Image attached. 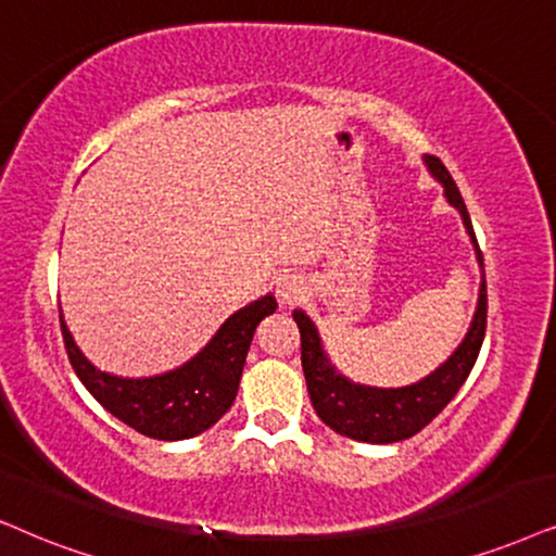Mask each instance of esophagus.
<instances>
[{
    "instance_id": "obj_1",
    "label": "esophagus",
    "mask_w": 556,
    "mask_h": 556,
    "mask_svg": "<svg viewBox=\"0 0 556 556\" xmlns=\"http://www.w3.org/2000/svg\"><path fill=\"white\" fill-rule=\"evenodd\" d=\"M302 292H305V279L300 274H282L277 279V294L285 305H294L302 298Z\"/></svg>"
}]
</instances>
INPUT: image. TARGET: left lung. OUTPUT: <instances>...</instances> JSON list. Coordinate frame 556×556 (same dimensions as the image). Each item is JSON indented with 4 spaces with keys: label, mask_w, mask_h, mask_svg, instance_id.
I'll return each instance as SVG.
<instances>
[{
    "label": "left lung",
    "mask_w": 556,
    "mask_h": 556,
    "mask_svg": "<svg viewBox=\"0 0 556 556\" xmlns=\"http://www.w3.org/2000/svg\"><path fill=\"white\" fill-rule=\"evenodd\" d=\"M426 164L431 168L435 179L444 185L446 200L462 213L467 233L472 236L477 249V258L482 264V251L477 245L472 220H469L467 205L456 189L452 174L435 156H426ZM294 323L300 328V351H302V371H305L307 392L311 403L318 413V418L336 433L349 435L356 441H369V444H395V441L410 439L418 431L431 424L444 407L452 403V397L459 392L462 384L467 382L477 356H480L484 328H488V285L480 287V302L469 328L467 339L462 346L448 356L446 364H441L433 375H428L410 388L397 390H377L364 388V384L349 382L336 371L333 364L328 362L326 351L320 346L318 330L313 320L302 311L292 313Z\"/></svg>",
    "instance_id": "obj_1"
}]
</instances>
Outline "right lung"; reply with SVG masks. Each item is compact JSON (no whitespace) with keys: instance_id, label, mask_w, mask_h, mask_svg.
Instances as JSON below:
<instances>
[{"instance_id":"right-lung-1","label":"right lung","mask_w":556,"mask_h":556,"mask_svg":"<svg viewBox=\"0 0 556 556\" xmlns=\"http://www.w3.org/2000/svg\"><path fill=\"white\" fill-rule=\"evenodd\" d=\"M274 311L277 300L271 294L251 302L223 323L215 339L192 362L146 379H125L97 369L74 343L63 315L59 320L68 362L97 403L138 433L179 441L207 431L230 410L256 326Z\"/></svg>"}]
</instances>
